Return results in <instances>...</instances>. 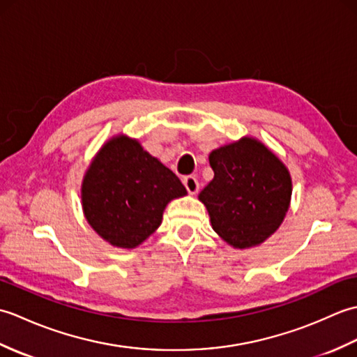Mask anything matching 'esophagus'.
Masks as SVG:
<instances>
[{
	"label": "esophagus",
	"mask_w": 357,
	"mask_h": 357,
	"mask_svg": "<svg viewBox=\"0 0 357 357\" xmlns=\"http://www.w3.org/2000/svg\"><path fill=\"white\" fill-rule=\"evenodd\" d=\"M183 183H184V185H185L188 193H190V195H196V193H198V190H199V183H198V179H196V176H192V174H188V176H185V178L183 179Z\"/></svg>",
	"instance_id": "esophagus-1"
}]
</instances>
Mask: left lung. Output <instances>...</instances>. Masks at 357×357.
<instances>
[{"label":"left lung","instance_id":"obj_1","mask_svg":"<svg viewBox=\"0 0 357 357\" xmlns=\"http://www.w3.org/2000/svg\"><path fill=\"white\" fill-rule=\"evenodd\" d=\"M215 178L199 193L213 230L236 248L259 245L282 224L291 178L279 158L252 138L210 153Z\"/></svg>","mask_w":357,"mask_h":357}]
</instances>
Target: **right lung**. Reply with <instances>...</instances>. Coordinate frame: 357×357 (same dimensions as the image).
<instances>
[{"mask_svg":"<svg viewBox=\"0 0 357 357\" xmlns=\"http://www.w3.org/2000/svg\"><path fill=\"white\" fill-rule=\"evenodd\" d=\"M185 193L176 174L127 136H116L100 150L81 188L89 224L121 248L146 241L161 225L167 204Z\"/></svg>","mask_w":357,"mask_h":357,"instance_id":"obj_1","label":"right lung"}]
</instances>
